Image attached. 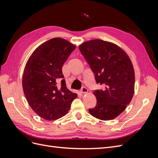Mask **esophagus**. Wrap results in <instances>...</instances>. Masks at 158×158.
Returning a JSON list of instances; mask_svg holds the SVG:
<instances>
[{
  "instance_id": "1",
  "label": "esophagus",
  "mask_w": 158,
  "mask_h": 158,
  "mask_svg": "<svg viewBox=\"0 0 158 158\" xmlns=\"http://www.w3.org/2000/svg\"><path fill=\"white\" fill-rule=\"evenodd\" d=\"M80 92L82 94H87L88 92V89L85 87H83L82 89H81Z\"/></svg>"
}]
</instances>
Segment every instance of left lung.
<instances>
[{
    "label": "left lung",
    "mask_w": 158,
    "mask_h": 158,
    "mask_svg": "<svg viewBox=\"0 0 158 158\" xmlns=\"http://www.w3.org/2000/svg\"><path fill=\"white\" fill-rule=\"evenodd\" d=\"M79 49L103 89L94 92L97 105L89 112L95 118L109 121L122 113L135 92V74L126 52L117 45L102 40L85 41Z\"/></svg>",
    "instance_id": "1"
}]
</instances>
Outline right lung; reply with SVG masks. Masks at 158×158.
<instances>
[{
  "mask_svg": "<svg viewBox=\"0 0 158 158\" xmlns=\"http://www.w3.org/2000/svg\"><path fill=\"white\" fill-rule=\"evenodd\" d=\"M76 47L63 38H52L37 47L27 61L22 77L23 93L33 111L46 120L64 116L77 97L66 88L62 73Z\"/></svg>",
  "mask_w": 158,
  "mask_h": 158,
  "instance_id": "1",
  "label": "right lung"
}]
</instances>
